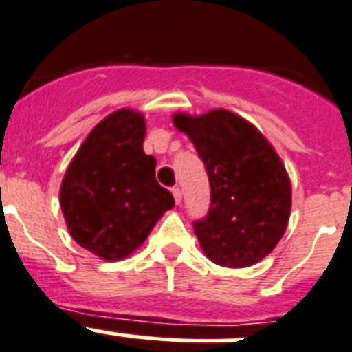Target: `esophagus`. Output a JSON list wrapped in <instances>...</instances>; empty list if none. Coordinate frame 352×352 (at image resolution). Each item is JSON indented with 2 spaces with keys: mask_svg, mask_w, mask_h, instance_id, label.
<instances>
[{
  "mask_svg": "<svg viewBox=\"0 0 352 352\" xmlns=\"http://www.w3.org/2000/svg\"><path fill=\"white\" fill-rule=\"evenodd\" d=\"M171 193H173V199H175V204H181L182 202V191L179 190V188H173V190H171Z\"/></svg>",
  "mask_w": 352,
  "mask_h": 352,
  "instance_id": "34e87169",
  "label": "esophagus"
}]
</instances>
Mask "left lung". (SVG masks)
Returning a JSON list of instances; mask_svg holds the SVG:
<instances>
[{
  "mask_svg": "<svg viewBox=\"0 0 352 352\" xmlns=\"http://www.w3.org/2000/svg\"><path fill=\"white\" fill-rule=\"evenodd\" d=\"M173 125L190 138L209 175L211 208L195 221L204 254L229 268L267 258L292 211L290 177L274 146L250 121L226 109L202 116L177 112Z\"/></svg>",
  "mask_w": 352,
  "mask_h": 352,
  "instance_id": "left-lung-1",
  "label": "left lung"
}]
</instances>
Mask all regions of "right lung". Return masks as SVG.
<instances>
[{
	"instance_id": "right-lung-1",
	"label": "right lung",
	"mask_w": 352,
	"mask_h": 352,
	"mask_svg": "<svg viewBox=\"0 0 352 352\" xmlns=\"http://www.w3.org/2000/svg\"><path fill=\"white\" fill-rule=\"evenodd\" d=\"M146 121L134 109L103 118L71 159L60 209L76 243L103 261L140 249L173 197L155 181V157L143 150Z\"/></svg>"
}]
</instances>
